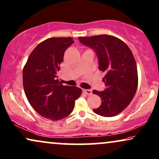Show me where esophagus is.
I'll return each mask as SVG.
<instances>
[{
	"mask_svg": "<svg viewBox=\"0 0 159 159\" xmlns=\"http://www.w3.org/2000/svg\"><path fill=\"white\" fill-rule=\"evenodd\" d=\"M83 91L86 95H91L92 94V90L90 89H84Z\"/></svg>",
	"mask_w": 159,
	"mask_h": 159,
	"instance_id": "esophagus-1",
	"label": "esophagus"
}]
</instances>
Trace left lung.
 Segmentation results:
<instances>
[{
	"label": "left lung",
	"mask_w": 159,
	"mask_h": 159,
	"mask_svg": "<svg viewBox=\"0 0 159 159\" xmlns=\"http://www.w3.org/2000/svg\"><path fill=\"white\" fill-rule=\"evenodd\" d=\"M78 39L82 44L94 49L98 69L105 73L103 82L106 89L93 90L100 96L102 104L93 110L103 117L118 115L129 106L137 89V68L132 52L124 42L110 35Z\"/></svg>",
	"instance_id": "obj_1"
}]
</instances>
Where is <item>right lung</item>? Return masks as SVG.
<instances>
[{
	"mask_svg": "<svg viewBox=\"0 0 159 159\" xmlns=\"http://www.w3.org/2000/svg\"><path fill=\"white\" fill-rule=\"evenodd\" d=\"M73 43L71 37L47 39L32 51L23 68L26 97L33 108L49 120H61L69 115L81 96V88L63 85L57 79L65 51Z\"/></svg>",
	"mask_w": 159,
	"mask_h": 159,
	"instance_id": "add662e5",
	"label": "right lung"
}]
</instances>
